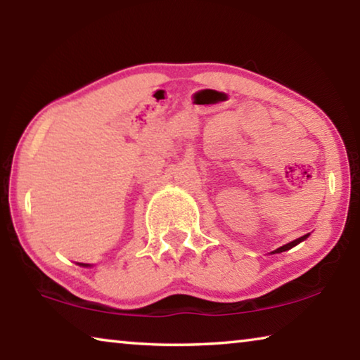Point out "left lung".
<instances>
[{"label":"left lung","mask_w":360,"mask_h":360,"mask_svg":"<svg viewBox=\"0 0 360 360\" xmlns=\"http://www.w3.org/2000/svg\"><path fill=\"white\" fill-rule=\"evenodd\" d=\"M309 237V233H306V236H303V237H300V238H296V240H293V242H290V243H287V245H283V247H281V248H277L276 252H272V253H282V252H285V250H290L292 247H295V245H298L300 242H303L304 238H307Z\"/></svg>","instance_id":"8db88e82"}]
</instances>
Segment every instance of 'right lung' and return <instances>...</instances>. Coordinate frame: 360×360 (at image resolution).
<instances>
[{"label": "right lung", "instance_id": "1", "mask_svg": "<svg viewBox=\"0 0 360 360\" xmlns=\"http://www.w3.org/2000/svg\"><path fill=\"white\" fill-rule=\"evenodd\" d=\"M79 266H84V267H86V266H89V264H83V262H82V264H79Z\"/></svg>", "mask_w": 360, "mask_h": 360}]
</instances>
